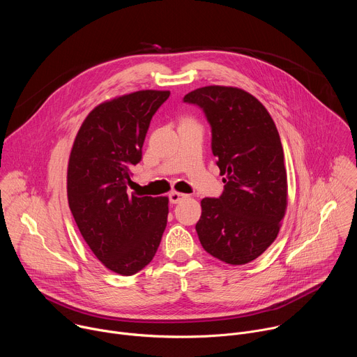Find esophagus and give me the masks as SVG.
Here are the masks:
<instances>
[{
    "label": "esophagus",
    "instance_id": "esophagus-1",
    "mask_svg": "<svg viewBox=\"0 0 357 357\" xmlns=\"http://www.w3.org/2000/svg\"><path fill=\"white\" fill-rule=\"evenodd\" d=\"M185 197H186V195L179 193V192H171V193H169V202L172 203V205H176V203H179V202L183 200Z\"/></svg>",
    "mask_w": 357,
    "mask_h": 357
}]
</instances>
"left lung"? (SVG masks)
Returning a JSON list of instances; mask_svg holds the SVG:
<instances>
[{
    "label": "left lung",
    "instance_id": "8db88e82",
    "mask_svg": "<svg viewBox=\"0 0 357 357\" xmlns=\"http://www.w3.org/2000/svg\"><path fill=\"white\" fill-rule=\"evenodd\" d=\"M205 113L223 178L219 197L202 199L196 231L211 256L231 266L271 245L287 209V171L277 127L260 101L237 87L206 86L183 97Z\"/></svg>",
    "mask_w": 357,
    "mask_h": 357
}]
</instances>
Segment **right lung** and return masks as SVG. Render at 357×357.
<instances>
[{
	"mask_svg": "<svg viewBox=\"0 0 357 357\" xmlns=\"http://www.w3.org/2000/svg\"><path fill=\"white\" fill-rule=\"evenodd\" d=\"M169 91L141 90L98 105L83 121L68 167L69 208L84 241L109 270L132 275L154 259L168 197L128 195L152 116Z\"/></svg>",
	"mask_w": 357,
	"mask_h": 357,
	"instance_id": "add662e5",
	"label": "right lung"
}]
</instances>
